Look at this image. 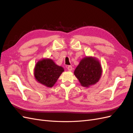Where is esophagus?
<instances>
[{
	"mask_svg": "<svg viewBox=\"0 0 133 133\" xmlns=\"http://www.w3.org/2000/svg\"><path fill=\"white\" fill-rule=\"evenodd\" d=\"M68 70L69 71H71L73 70V67H72L71 65H69L68 66Z\"/></svg>",
	"mask_w": 133,
	"mask_h": 133,
	"instance_id": "obj_1",
	"label": "esophagus"
}]
</instances>
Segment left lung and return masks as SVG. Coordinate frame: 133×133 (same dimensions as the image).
Returning a JSON list of instances; mask_svg holds the SVG:
<instances>
[{
	"mask_svg": "<svg viewBox=\"0 0 133 133\" xmlns=\"http://www.w3.org/2000/svg\"><path fill=\"white\" fill-rule=\"evenodd\" d=\"M102 73V68L99 62L92 57L83 59L74 71L76 77L81 85L85 87L97 83Z\"/></svg>",
	"mask_w": 133,
	"mask_h": 133,
	"instance_id": "1",
	"label": "left lung"
}]
</instances>
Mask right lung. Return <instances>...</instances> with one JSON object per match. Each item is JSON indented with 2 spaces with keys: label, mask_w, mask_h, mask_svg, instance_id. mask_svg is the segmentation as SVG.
Returning <instances> with one entry per match:
<instances>
[{
  "label": "right lung",
  "mask_w": 133,
  "mask_h": 133,
  "mask_svg": "<svg viewBox=\"0 0 133 133\" xmlns=\"http://www.w3.org/2000/svg\"><path fill=\"white\" fill-rule=\"evenodd\" d=\"M63 71V68L57 65L51 59H45L36 64L34 75L39 83L47 87H52Z\"/></svg>",
  "instance_id": "right-lung-1"
}]
</instances>
